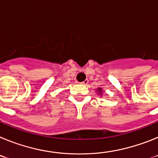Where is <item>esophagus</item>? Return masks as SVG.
I'll return each instance as SVG.
<instances>
[{"instance_id": "1", "label": "esophagus", "mask_w": 158, "mask_h": 158, "mask_svg": "<svg viewBox=\"0 0 158 158\" xmlns=\"http://www.w3.org/2000/svg\"><path fill=\"white\" fill-rule=\"evenodd\" d=\"M88 83H89V80H88V79H86V80H85L83 82H81V84H82V85H88Z\"/></svg>"}]
</instances>
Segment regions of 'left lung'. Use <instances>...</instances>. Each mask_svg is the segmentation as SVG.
Returning <instances> with one entry per match:
<instances>
[{
  "instance_id": "8db88e82",
  "label": "left lung",
  "mask_w": 158,
  "mask_h": 158,
  "mask_svg": "<svg viewBox=\"0 0 158 158\" xmlns=\"http://www.w3.org/2000/svg\"><path fill=\"white\" fill-rule=\"evenodd\" d=\"M96 90H97V91H98V94H100V96H101L102 95V93H103V91H102V89H101V88H98V89H96Z\"/></svg>"
}]
</instances>
